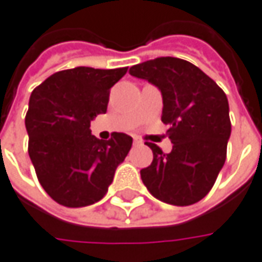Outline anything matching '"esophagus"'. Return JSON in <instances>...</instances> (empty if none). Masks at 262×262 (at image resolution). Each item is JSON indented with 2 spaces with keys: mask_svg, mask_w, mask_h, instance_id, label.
I'll use <instances>...</instances> for the list:
<instances>
[{
  "mask_svg": "<svg viewBox=\"0 0 262 262\" xmlns=\"http://www.w3.org/2000/svg\"><path fill=\"white\" fill-rule=\"evenodd\" d=\"M143 141H141V138H138V137H134V144H141Z\"/></svg>",
  "mask_w": 262,
  "mask_h": 262,
  "instance_id": "34e87169",
  "label": "esophagus"
}]
</instances>
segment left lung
Masks as SVG:
<instances>
[{
	"label": "left lung",
	"mask_w": 262,
	"mask_h": 262,
	"mask_svg": "<svg viewBox=\"0 0 262 262\" xmlns=\"http://www.w3.org/2000/svg\"><path fill=\"white\" fill-rule=\"evenodd\" d=\"M129 74L147 80L162 92V122L172 151L153 143L150 166L141 179L150 194L172 206H191L210 192L226 160L232 125L229 102L216 81L198 67L173 56H160L129 68Z\"/></svg>",
	"instance_id": "1"
}]
</instances>
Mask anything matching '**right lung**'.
Here are the masks:
<instances>
[{"instance_id": "add662e5", "label": "right lung", "mask_w": 262, "mask_h": 262, "mask_svg": "<svg viewBox=\"0 0 262 262\" xmlns=\"http://www.w3.org/2000/svg\"><path fill=\"white\" fill-rule=\"evenodd\" d=\"M126 70L58 71L30 95L25 119L29 156L40 185L61 206L77 208L102 200L133 146L124 133L103 141L90 131L95 116L107 109L111 87Z\"/></svg>"}]
</instances>
